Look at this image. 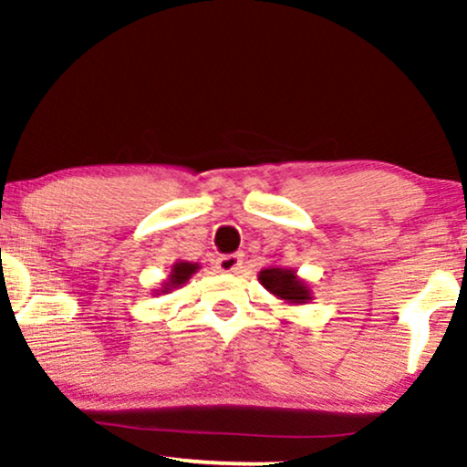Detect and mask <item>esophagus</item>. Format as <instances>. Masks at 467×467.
Segmentation results:
<instances>
[{
	"label": "esophagus",
	"mask_w": 467,
	"mask_h": 467,
	"mask_svg": "<svg viewBox=\"0 0 467 467\" xmlns=\"http://www.w3.org/2000/svg\"><path fill=\"white\" fill-rule=\"evenodd\" d=\"M216 267L223 274H238L242 270V254H223L216 259Z\"/></svg>",
	"instance_id": "34e87169"
}]
</instances>
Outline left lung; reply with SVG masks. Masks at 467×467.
<instances>
[{
	"instance_id": "obj_1",
	"label": "left lung",
	"mask_w": 467,
	"mask_h": 467,
	"mask_svg": "<svg viewBox=\"0 0 467 467\" xmlns=\"http://www.w3.org/2000/svg\"><path fill=\"white\" fill-rule=\"evenodd\" d=\"M259 283L264 289L272 293L274 297L289 306H302L312 302V291L304 278L297 276L293 267L267 265L259 274Z\"/></svg>"
}]
</instances>
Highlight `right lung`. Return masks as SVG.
<instances>
[{
  "label": "right lung",
  "mask_w": 467,
  "mask_h": 467,
  "mask_svg": "<svg viewBox=\"0 0 467 467\" xmlns=\"http://www.w3.org/2000/svg\"><path fill=\"white\" fill-rule=\"evenodd\" d=\"M197 270H200V264H191V261H176V264L171 265L165 283L161 285V289H157L155 293L157 296H163V293H170V291L178 289V286L187 285V280L193 276Z\"/></svg>",
  "instance_id": "right-lung-1"
}]
</instances>
